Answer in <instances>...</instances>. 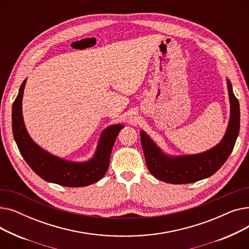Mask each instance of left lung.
I'll return each mask as SVG.
<instances>
[{
  "instance_id": "1",
  "label": "left lung",
  "mask_w": 249,
  "mask_h": 249,
  "mask_svg": "<svg viewBox=\"0 0 249 249\" xmlns=\"http://www.w3.org/2000/svg\"><path fill=\"white\" fill-rule=\"evenodd\" d=\"M227 89L230 102L228 126L223 138L210 149L196 154L169 155L141 130V144L145 162L153 177L168 184H190L211 177L225 163L233 150L240 129L239 102L233 93L229 78H227Z\"/></svg>"
}]
</instances>
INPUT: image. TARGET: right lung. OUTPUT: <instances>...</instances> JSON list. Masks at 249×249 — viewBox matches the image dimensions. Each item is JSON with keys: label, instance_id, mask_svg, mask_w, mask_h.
Segmentation results:
<instances>
[{"label": "right lung", "instance_id": "right-lung-1", "mask_svg": "<svg viewBox=\"0 0 249 249\" xmlns=\"http://www.w3.org/2000/svg\"><path fill=\"white\" fill-rule=\"evenodd\" d=\"M26 81L22 83L12 107L13 135L23 159L36 175L60 186L86 187L100 180L108 171L113 145L124 125L119 123L105 128L100 135L95 154L87 161L77 162L58 158L39 146L26 129L22 114Z\"/></svg>", "mask_w": 249, "mask_h": 249}]
</instances>
